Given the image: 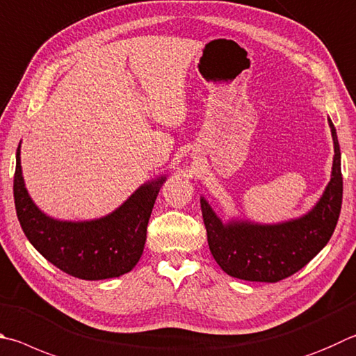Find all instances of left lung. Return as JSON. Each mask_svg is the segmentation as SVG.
Returning <instances> with one entry per match:
<instances>
[{"label": "left lung", "instance_id": "1", "mask_svg": "<svg viewBox=\"0 0 356 356\" xmlns=\"http://www.w3.org/2000/svg\"><path fill=\"white\" fill-rule=\"evenodd\" d=\"M328 126L334 149L330 182L305 215L275 224L235 218L224 222L200 196L209 248L225 274L248 282H280L300 270L330 241L341 213L342 174L338 135L330 118Z\"/></svg>", "mask_w": 356, "mask_h": 356}]
</instances>
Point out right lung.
<instances>
[{
	"label": "right lung",
	"mask_w": 356,
	"mask_h": 356,
	"mask_svg": "<svg viewBox=\"0 0 356 356\" xmlns=\"http://www.w3.org/2000/svg\"><path fill=\"white\" fill-rule=\"evenodd\" d=\"M20 147L22 141L17 149L14 199L18 221L29 243L56 268L82 280L113 279L132 270L143 254L147 222L166 176L140 185L106 216L62 221L43 213L29 196Z\"/></svg>",
	"instance_id": "add662e5"
}]
</instances>
